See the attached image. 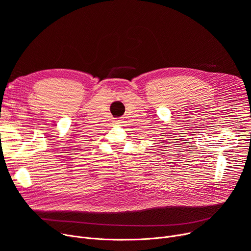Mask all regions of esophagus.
<instances>
[{
  "label": "esophagus",
  "instance_id": "34e87169",
  "mask_svg": "<svg viewBox=\"0 0 251 251\" xmlns=\"http://www.w3.org/2000/svg\"><path fill=\"white\" fill-rule=\"evenodd\" d=\"M116 124H117V125H119V124H121V120H117V121H116Z\"/></svg>",
  "mask_w": 251,
  "mask_h": 251
}]
</instances>
